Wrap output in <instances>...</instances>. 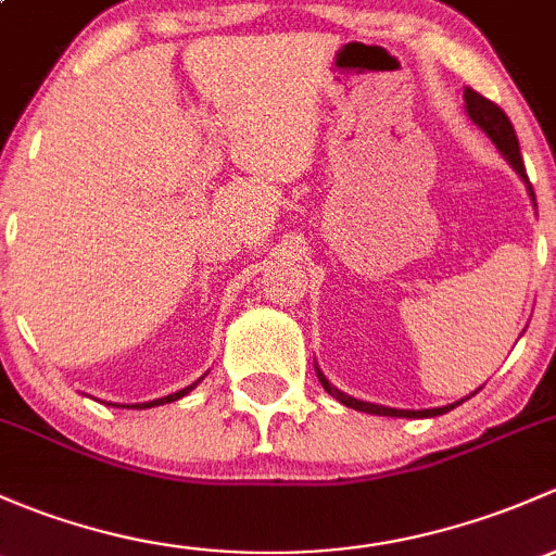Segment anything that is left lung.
I'll return each instance as SVG.
<instances>
[{
    "mask_svg": "<svg viewBox=\"0 0 556 556\" xmlns=\"http://www.w3.org/2000/svg\"><path fill=\"white\" fill-rule=\"evenodd\" d=\"M463 99H466V112L468 117L473 119V123L479 125V128L484 130V134L490 136L492 144L497 147V150L503 152V157L511 163V168L517 170L519 176H522L525 181H528V190H530V198L535 200L533 194V187H530V179L528 174H525V163H522V154H519V141H517V134H514V125L511 119L506 117V112H503L501 106L492 104L490 99H484V96H479L477 90L466 88V93H463ZM318 380L320 386L326 388V391L331 393V396L340 399L345 406H353V409H362V412H369V415H388V417H437V415H444V412H450L452 406H437V409H391V406H380V404H369V402H358V399H351L345 396V393H340L337 388L329 386V380H326L324 375L318 371ZM460 404V402H457Z\"/></svg>",
    "mask_w": 556,
    "mask_h": 556,
    "instance_id": "1",
    "label": "left lung"
}]
</instances>
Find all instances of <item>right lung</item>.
Instances as JSON below:
<instances>
[{
    "instance_id": "obj_1",
    "label": "right lung",
    "mask_w": 556,
    "mask_h": 556,
    "mask_svg": "<svg viewBox=\"0 0 556 556\" xmlns=\"http://www.w3.org/2000/svg\"><path fill=\"white\" fill-rule=\"evenodd\" d=\"M194 386H198V382H192V386H190V388H185V391H179V393H170V396H163V399H154V402H150V404H136V409H147V406H160V404H168V402H176V399L187 396V393H190Z\"/></svg>"
}]
</instances>
